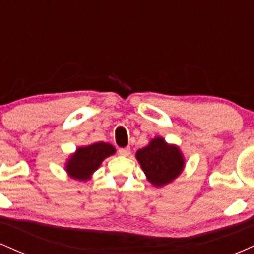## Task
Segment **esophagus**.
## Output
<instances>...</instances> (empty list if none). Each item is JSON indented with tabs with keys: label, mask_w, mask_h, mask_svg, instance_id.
Here are the masks:
<instances>
[{
	"label": "esophagus",
	"mask_w": 254,
	"mask_h": 254,
	"mask_svg": "<svg viewBox=\"0 0 254 254\" xmlns=\"http://www.w3.org/2000/svg\"><path fill=\"white\" fill-rule=\"evenodd\" d=\"M118 153H119V155H122V156H127L130 154V148L129 147L119 148Z\"/></svg>",
	"instance_id": "obj_1"
}]
</instances>
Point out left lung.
Returning <instances> with one entry per match:
<instances>
[{
	"label": "left lung",
	"mask_w": 254,
	"mask_h": 254,
	"mask_svg": "<svg viewBox=\"0 0 254 254\" xmlns=\"http://www.w3.org/2000/svg\"><path fill=\"white\" fill-rule=\"evenodd\" d=\"M136 159L148 182L162 188L176 180L185 167V159L177 144H170L164 137L156 136L149 144L136 151Z\"/></svg>",
	"instance_id": "1"
}]
</instances>
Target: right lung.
Segmentation results:
<instances>
[{"instance_id":"obj_1","label":"right lung","mask_w":254,"mask_h":254,"mask_svg":"<svg viewBox=\"0 0 254 254\" xmlns=\"http://www.w3.org/2000/svg\"><path fill=\"white\" fill-rule=\"evenodd\" d=\"M116 154V148L107 142H97L77 147L75 153L66 159L65 172L72 179L87 182L100 167L106 157Z\"/></svg>"}]
</instances>
